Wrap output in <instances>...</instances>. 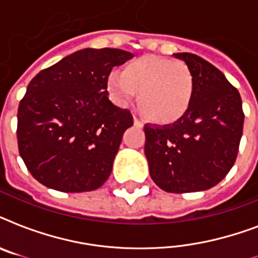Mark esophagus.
Listing matches in <instances>:
<instances>
[{
	"label": "esophagus",
	"mask_w": 258,
	"mask_h": 258,
	"mask_svg": "<svg viewBox=\"0 0 258 258\" xmlns=\"http://www.w3.org/2000/svg\"><path fill=\"white\" fill-rule=\"evenodd\" d=\"M134 124L137 125V127H143V121L139 120L137 116H134Z\"/></svg>",
	"instance_id": "obj_1"
}]
</instances>
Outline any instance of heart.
<instances>
[{
	"instance_id": "1",
	"label": "heart",
	"mask_w": 258,
	"mask_h": 258,
	"mask_svg": "<svg viewBox=\"0 0 258 258\" xmlns=\"http://www.w3.org/2000/svg\"><path fill=\"white\" fill-rule=\"evenodd\" d=\"M107 89L119 105L131 104L139 91V105L147 116L161 124H170L187 112L194 95V79L183 61L142 56L127 62L121 74L112 71Z\"/></svg>"
}]
</instances>
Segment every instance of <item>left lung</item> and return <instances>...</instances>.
<instances>
[{
	"label": "left lung",
	"instance_id": "obj_1",
	"mask_svg": "<svg viewBox=\"0 0 258 258\" xmlns=\"http://www.w3.org/2000/svg\"><path fill=\"white\" fill-rule=\"evenodd\" d=\"M194 79L187 112L174 124L146 125L150 175L167 192L204 191L224 179L238 153L244 112L238 91L200 56L174 53Z\"/></svg>",
	"mask_w": 258,
	"mask_h": 258
}]
</instances>
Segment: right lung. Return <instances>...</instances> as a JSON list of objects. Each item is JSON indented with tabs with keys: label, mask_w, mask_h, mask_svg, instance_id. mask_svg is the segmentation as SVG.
Returning <instances> with one entry per match:
<instances>
[{
	"label": "right lung",
	"mask_w": 258,
	"mask_h": 258,
	"mask_svg": "<svg viewBox=\"0 0 258 258\" xmlns=\"http://www.w3.org/2000/svg\"><path fill=\"white\" fill-rule=\"evenodd\" d=\"M133 57L86 48L32 79L18 105V151L30 174L64 192L96 190L108 179L123 134L134 124L108 99L107 79Z\"/></svg>",
	"instance_id": "1"
}]
</instances>
